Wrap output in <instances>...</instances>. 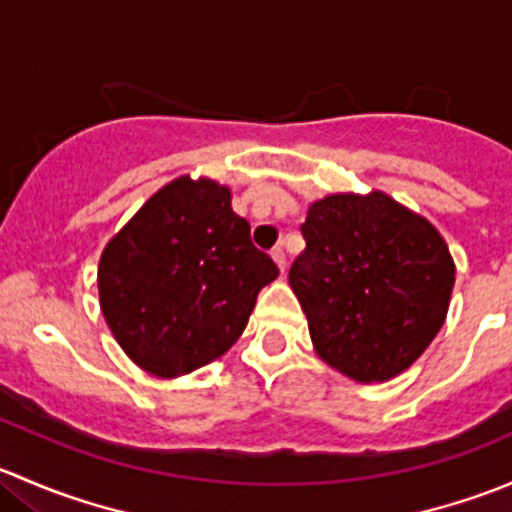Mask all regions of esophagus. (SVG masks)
Instances as JSON below:
<instances>
[{"label":"esophagus","mask_w":512,"mask_h":512,"mask_svg":"<svg viewBox=\"0 0 512 512\" xmlns=\"http://www.w3.org/2000/svg\"><path fill=\"white\" fill-rule=\"evenodd\" d=\"M272 260H275V262H277V267H280V270L285 272V267H287V257H285V250H282L280 245L272 247Z\"/></svg>","instance_id":"1"}]
</instances>
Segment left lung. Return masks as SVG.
Returning a JSON list of instances; mask_svg holds the SVG:
<instances>
[{"label":"left lung","instance_id":"1","mask_svg":"<svg viewBox=\"0 0 512 512\" xmlns=\"http://www.w3.org/2000/svg\"><path fill=\"white\" fill-rule=\"evenodd\" d=\"M289 285L317 354L354 381H386L426 352L446 322L456 265L446 240L386 193L309 205Z\"/></svg>","mask_w":512,"mask_h":512}]
</instances>
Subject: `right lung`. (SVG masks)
<instances>
[{"label": "right lung", "instance_id": "1", "mask_svg": "<svg viewBox=\"0 0 512 512\" xmlns=\"http://www.w3.org/2000/svg\"><path fill=\"white\" fill-rule=\"evenodd\" d=\"M280 275L232 213L230 188L175 178L123 225L98 262V299L121 349L173 379L223 356L257 294Z\"/></svg>", "mask_w": 512, "mask_h": 512}]
</instances>
